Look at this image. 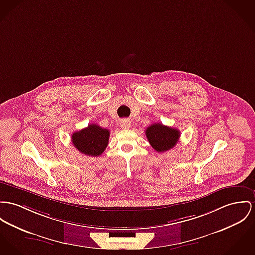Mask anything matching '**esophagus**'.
<instances>
[{
  "mask_svg": "<svg viewBox=\"0 0 255 255\" xmlns=\"http://www.w3.org/2000/svg\"><path fill=\"white\" fill-rule=\"evenodd\" d=\"M120 126L122 129H129L131 127V121L129 119H123L120 122Z\"/></svg>",
  "mask_w": 255,
  "mask_h": 255,
  "instance_id": "esophagus-1",
  "label": "esophagus"
}]
</instances>
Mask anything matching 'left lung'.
Segmentation results:
<instances>
[{
  "instance_id": "left-lung-1",
  "label": "left lung",
  "mask_w": 255,
  "mask_h": 255,
  "mask_svg": "<svg viewBox=\"0 0 255 255\" xmlns=\"http://www.w3.org/2000/svg\"><path fill=\"white\" fill-rule=\"evenodd\" d=\"M145 136L157 152H164L176 145L180 133L175 128L165 126L161 123H154L147 127Z\"/></svg>"
}]
</instances>
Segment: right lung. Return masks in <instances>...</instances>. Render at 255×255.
<instances>
[{
  "mask_svg": "<svg viewBox=\"0 0 255 255\" xmlns=\"http://www.w3.org/2000/svg\"><path fill=\"white\" fill-rule=\"evenodd\" d=\"M110 131L98 126L90 124L86 128L75 132L72 135V141L79 152L89 155H101L109 143Z\"/></svg>",
  "mask_w": 255,
  "mask_h": 255,
  "instance_id": "add662e5",
  "label": "right lung"
}]
</instances>
